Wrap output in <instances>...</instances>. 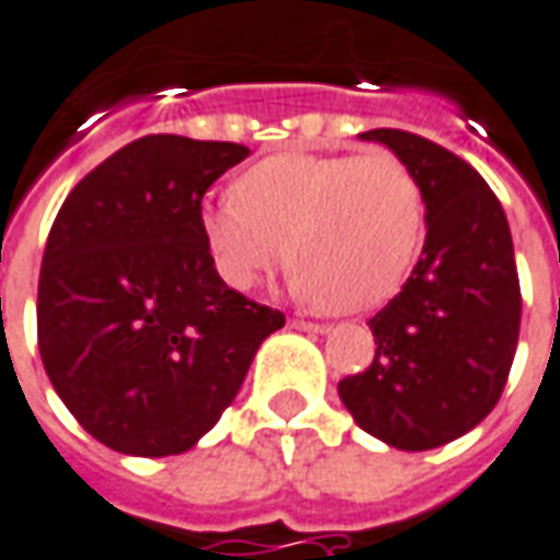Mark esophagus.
Masks as SVG:
<instances>
[{
    "mask_svg": "<svg viewBox=\"0 0 560 560\" xmlns=\"http://www.w3.org/2000/svg\"><path fill=\"white\" fill-rule=\"evenodd\" d=\"M293 330H306V334H327L330 327L327 324H318V320H306V318H291Z\"/></svg>",
    "mask_w": 560,
    "mask_h": 560,
    "instance_id": "1",
    "label": "esophagus"
}]
</instances>
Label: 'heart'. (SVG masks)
I'll use <instances>...</instances> for the list:
<instances>
[{"mask_svg":"<svg viewBox=\"0 0 560 560\" xmlns=\"http://www.w3.org/2000/svg\"><path fill=\"white\" fill-rule=\"evenodd\" d=\"M199 230L236 291H252L288 257L306 303L366 312L388 303L416 267L424 194L385 151L276 154L242 172L233 199L202 209Z\"/></svg>","mask_w":560,"mask_h":560,"instance_id":"b5f03b06","label":"heart"}]
</instances>
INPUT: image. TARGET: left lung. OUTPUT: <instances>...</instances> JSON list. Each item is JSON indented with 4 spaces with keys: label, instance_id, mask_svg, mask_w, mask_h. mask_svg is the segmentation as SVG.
I'll list each match as a JSON object with an SVG mask.
<instances>
[{
    "label": "left lung",
    "instance_id": "left-lung-1",
    "mask_svg": "<svg viewBox=\"0 0 560 560\" xmlns=\"http://www.w3.org/2000/svg\"><path fill=\"white\" fill-rule=\"evenodd\" d=\"M412 170L428 206V240L402 291L370 318L373 363L339 382L358 428L424 452L464 436L498 406L522 324L512 233L494 190L443 144L370 130Z\"/></svg>",
    "mask_w": 560,
    "mask_h": 560
}]
</instances>
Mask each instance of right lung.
I'll return each instance as SVG.
<instances>
[{
	"label": "right lung",
	"instance_id": "1",
	"mask_svg": "<svg viewBox=\"0 0 560 560\" xmlns=\"http://www.w3.org/2000/svg\"><path fill=\"white\" fill-rule=\"evenodd\" d=\"M236 142L142 136L66 197L38 272V351L93 440L182 455L240 394L279 308L226 288L202 242L206 190L248 158Z\"/></svg>",
	"mask_w": 560,
	"mask_h": 560
}]
</instances>
